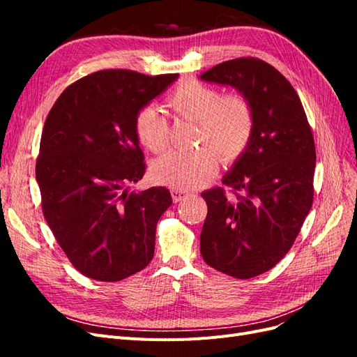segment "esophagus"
I'll use <instances>...</instances> for the list:
<instances>
[{
    "instance_id": "34e87169",
    "label": "esophagus",
    "mask_w": 357,
    "mask_h": 357,
    "mask_svg": "<svg viewBox=\"0 0 357 357\" xmlns=\"http://www.w3.org/2000/svg\"><path fill=\"white\" fill-rule=\"evenodd\" d=\"M171 197H172V201L178 202V201H181V199H185V198L188 197V193L183 192V190H178V189H172V190H171Z\"/></svg>"
}]
</instances>
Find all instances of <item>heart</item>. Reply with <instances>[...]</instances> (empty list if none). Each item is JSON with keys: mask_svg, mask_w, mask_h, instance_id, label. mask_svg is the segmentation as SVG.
<instances>
[{"mask_svg": "<svg viewBox=\"0 0 357 357\" xmlns=\"http://www.w3.org/2000/svg\"><path fill=\"white\" fill-rule=\"evenodd\" d=\"M168 105L180 117L198 122V143L210 147H199L190 153L169 152L156 159L152 176L162 185L183 190L199 188L218 171L219 159L215 149L225 162H232L250 142L253 112L243 95L222 96L213 86L188 80L171 93ZM134 126L138 142L150 152L160 153L167 149L169 129L156 107L147 105L139 110Z\"/></svg>", "mask_w": 357, "mask_h": 357, "instance_id": "heart-1", "label": "heart"}]
</instances>
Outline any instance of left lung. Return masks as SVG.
<instances>
[{"label":"left lung","instance_id":"left-lung-1","mask_svg":"<svg viewBox=\"0 0 357 357\" xmlns=\"http://www.w3.org/2000/svg\"><path fill=\"white\" fill-rule=\"evenodd\" d=\"M199 77L231 86L252 105L250 142L222 178L236 198L220 188L201 193L208 213L199 236L205 264L252 278L282 261L310 213L314 138L294 86L269 63L238 58Z\"/></svg>","mask_w":357,"mask_h":357}]
</instances>
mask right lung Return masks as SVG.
<instances>
[{"label":"right lung","mask_w":357,"mask_h":357,"mask_svg":"<svg viewBox=\"0 0 357 357\" xmlns=\"http://www.w3.org/2000/svg\"><path fill=\"white\" fill-rule=\"evenodd\" d=\"M178 74L102 70L61 93L43 128L36 177L49 228L74 268L119 282L149 265L167 188L129 190L146 165L135 116Z\"/></svg>","instance_id":"1"}]
</instances>
